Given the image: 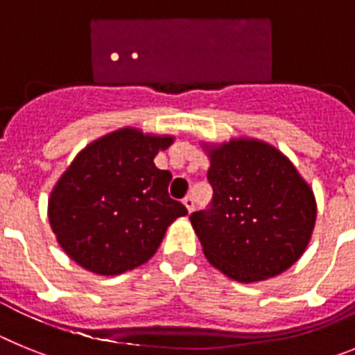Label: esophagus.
I'll list each match as a JSON object with an SVG mask.
<instances>
[{
	"label": "esophagus",
	"mask_w": 355,
	"mask_h": 355,
	"mask_svg": "<svg viewBox=\"0 0 355 355\" xmlns=\"http://www.w3.org/2000/svg\"><path fill=\"white\" fill-rule=\"evenodd\" d=\"M183 205L187 206L188 213L192 211V209H193V206H196V205H193V197H192V196H187V197H184V199H183Z\"/></svg>",
	"instance_id": "esophagus-1"
}]
</instances>
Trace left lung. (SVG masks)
<instances>
[{"mask_svg":"<svg viewBox=\"0 0 355 355\" xmlns=\"http://www.w3.org/2000/svg\"><path fill=\"white\" fill-rule=\"evenodd\" d=\"M209 159L213 199L190 215L208 261L240 283L290 268L315 227L309 184L281 150L259 140H231Z\"/></svg>","mask_w":355,"mask_h":355,"instance_id":"left-lung-1","label":"left lung"}]
</instances>
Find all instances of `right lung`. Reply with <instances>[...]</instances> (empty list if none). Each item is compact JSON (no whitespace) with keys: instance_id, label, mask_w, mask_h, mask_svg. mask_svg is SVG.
<instances>
[{"instance_id":"1","label":"right lung","mask_w":355,"mask_h":355,"mask_svg":"<svg viewBox=\"0 0 355 355\" xmlns=\"http://www.w3.org/2000/svg\"><path fill=\"white\" fill-rule=\"evenodd\" d=\"M172 137L119 130L85 147L49 197V224L62 249L87 270L117 275L137 268L162 243L178 216L171 199L172 174L155 156Z\"/></svg>"}]
</instances>
